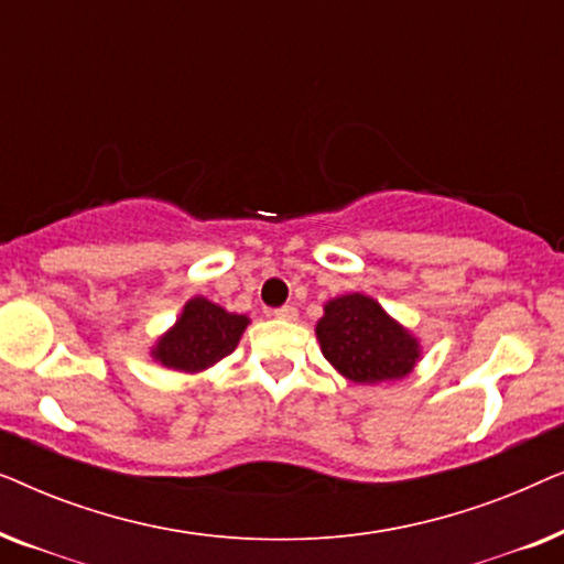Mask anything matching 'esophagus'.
Returning <instances> with one entry per match:
<instances>
[{"mask_svg": "<svg viewBox=\"0 0 564 564\" xmlns=\"http://www.w3.org/2000/svg\"><path fill=\"white\" fill-rule=\"evenodd\" d=\"M274 315L280 321H297V307L295 305H282V307H276Z\"/></svg>", "mask_w": 564, "mask_h": 564, "instance_id": "obj_1", "label": "esophagus"}]
</instances>
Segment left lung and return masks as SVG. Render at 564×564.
<instances>
[{
	"instance_id": "obj_1",
	"label": "left lung",
	"mask_w": 564,
	"mask_h": 564,
	"mask_svg": "<svg viewBox=\"0 0 564 564\" xmlns=\"http://www.w3.org/2000/svg\"><path fill=\"white\" fill-rule=\"evenodd\" d=\"M315 334L323 357L359 384L403 380L421 357L419 341L377 300L359 292L326 303Z\"/></svg>"
}]
</instances>
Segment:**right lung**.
<instances>
[{"label":"right lung","instance_id":"add662e5","mask_svg":"<svg viewBox=\"0 0 564 564\" xmlns=\"http://www.w3.org/2000/svg\"><path fill=\"white\" fill-rule=\"evenodd\" d=\"M246 326V315L223 311L205 297H192L174 328L159 338L151 354L169 369L203 372L236 349Z\"/></svg>","mask_w":564,"mask_h":564}]
</instances>
